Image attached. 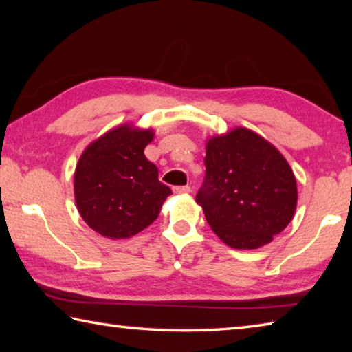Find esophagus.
<instances>
[{"label": "esophagus", "mask_w": 352, "mask_h": 352, "mask_svg": "<svg viewBox=\"0 0 352 352\" xmlns=\"http://www.w3.org/2000/svg\"><path fill=\"white\" fill-rule=\"evenodd\" d=\"M175 194H189L190 192V186H175L174 188Z\"/></svg>", "instance_id": "obj_1"}]
</instances>
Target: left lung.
<instances>
[{
	"label": "left lung",
	"instance_id": "8db88e82",
	"mask_svg": "<svg viewBox=\"0 0 352 352\" xmlns=\"http://www.w3.org/2000/svg\"><path fill=\"white\" fill-rule=\"evenodd\" d=\"M205 168V183L195 200L228 247H264L294 219V170L283 153L253 130L236 127L208 138Z\"/></svg>",
	"mask_w": 352,
	"mask_h": 352
}]
</instances>
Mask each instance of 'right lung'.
<instances>
[{
  "label": "right lung",
  "mask_w": 352,
  "mask_h": 352,
  "mask_svg": "<svg viewBox=\"0 0 352 352\" xmlns=\"http://www.w3.org/2000/svg\"><path fill=\"white\" fill-rule=\"evenodd\" d=\"M153 129L122 124L94 140L74 170V200L80 217L109 239H129L158 217L172 194L144 148Z\"/></svg>",
  "instance_id": "add662e5"
}]
</instances>
